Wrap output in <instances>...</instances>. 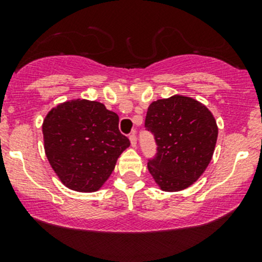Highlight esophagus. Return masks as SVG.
I'll use <instances>...</instances> for the list:
<instances>
[{"label":"esophagus","instance_id":"esophagus-1","mask_svg":"<svg viewBox=\"0 0 262 262\" xmlns=\"http://www.w3.org/2000/svg\"><path fill=\"white\" fill-rule=\"evenodd\" d=\"M129 139H130L132 147H137V136H136V133H132L130 136H129Z\"/></svg>","mask_w":262,"mask_h":262}]
</instances>
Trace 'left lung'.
Returning a JSON list of instances; mask_svg holds the SVG:
<instances>
[{
  "instance_id": "left-lung-1",
  "label": "left lung",
  "mask_w": 262,
  "mask_h": 262,
  "mask_svg": "<svg viewBox=\"0 0 262 262\" xmlns=\"http://www.w3.org/2000/svg\"><path fill=\"white\" fill-rule=\"evenodd\" d=\"M155 136L157 153L148 171L163 191H180L194 184L212 161L218 126L207 106L175 95L149 105L144 123Z\"/></svg>"
}]
</instances>
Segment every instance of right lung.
<instances>
[{
    "instance_id": "obj_1",
    "label": "right lung",
    "mask_w": 262,
    "mask_h": 262,
    "mask_svg": "<svg viewBox=\"0 0 262 262\" xmlns=\"http://www.w3.org/2000/svg\"><path fill=\"white\" fill-rule=\"evenodd\" d=\"M44 149L64 186L97 191L130 142L119 130V116L104 104L71 100L53 107L43 121Z\"/></svg>"
}]
</instances>
